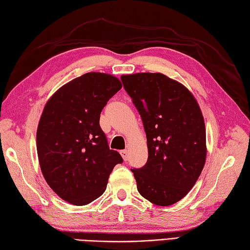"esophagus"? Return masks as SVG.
Wrapping results in <instances>:
<instances>
[{
	"instance_id": "esophagus-1",
	"label": "esophagus",
	"mask_w": 250,
	"mask_h": 250,
	"mask_svg": "<svg viewBox=\"0 0 250 250\" xmlns=\"http://www.w3.org/2000/svg\"><path fill=\"white\" fill-rule=\"evenodd\" d=\"M120 153H121V156H122V159H124L125 161L128 160V150H121Z\"/></svg>"
}]
</instances>
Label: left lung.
I'll use <instances>...</instances> for the list:
<instances>
[{
	"instance_id": "1",
	"label": "left lung",
	"mask_w": 250,
	"mask_h": 250,
	"mask_svg": "<svg viewBox=\"0 0 250 250\" xmlns=\"http://www.w3.org/2000/svg\"><path fill=\"white\" fill-rule=\"evenodd\" d=\"M142 117L148 160L131 168L140 194L159 206L180 201L192 189L206 160V131L198 101L183 83L161 73L122 75Z\"/></svg>"
}]
</instances>
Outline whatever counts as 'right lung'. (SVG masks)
I'll use <instances>...</instances> for the list:
<instances>
[{"mask_svg": "<svg viewBox=\"0 0 250 250\" xmlns=\"http://www.w3.org/2000/svg\"><path fill=\"white\" fill-rule=\"evenodd\" d=\"M121 87L110 74L90 72L63 84L45 104L36 132L41 171L70 204L87 205L102 195L122 162L100 126L101 111Z\"/></svg>", "mask_w": 250, "mask_h": 250, "instance_id": "add662e5", "label": "right lung"}]
</instances>
